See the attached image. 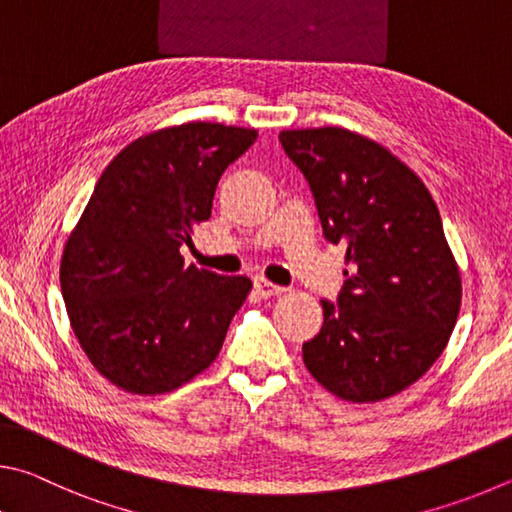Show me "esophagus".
<instances>
[{
    "instance_id": "obj_1",
    "label": "esophagus",
    "mask_w": 512,
    "mask_h": 512,
    "mask_svg": "<svg viewBox=\"0 0 512 512\" xmlns=\"http://www.w3.org/2000/svg\"><path fill=\"white\" fill-rule=\"evenodd\" d=\"M254 288H256V292L261 294V297H276V294H281L285 288H281V285H276V283H272V281H267V279H263V276H256L254 279Z\"/></svg>"
}]
</instances>
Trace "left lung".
<instances>
[{"instance_id": "8db88e82", "label": "left lung", "mask_w": 512, "mask_h": 512, "mask_svg": "<svg viewBox=\"0 0 512 512\" xmlns=\"http://www.w3.org/2000/svg\"><path fill=\"white\" fill-rule=\"evenodd\" d=\"M312 191L324 238L346 247L337 301L303 344L319 384L353 402L396 396L450 339L461 276L432 195L387 148L344 128L279 134Z\"/></svg>"}]
</instances>
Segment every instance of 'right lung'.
Returning <instances> with one entry per match:
<instances>
[{"label": "right lung", "mask_w": 512, "mask_h": 512, "mask_svg": "<svg viewBox=\"0 0 512 512\" xmlns=\"http://www.w3.org/2000/svg\"><path fill=\"white\" fill-rule=\"evenodd\" d=\"M256 137L184 123L132 141L98 177L62 251L60 288L89 362L116 387L173 391L218 357L251 281L184 267L179 247Z\"/></svg>", "instance_id": "1"}]
</instances>
